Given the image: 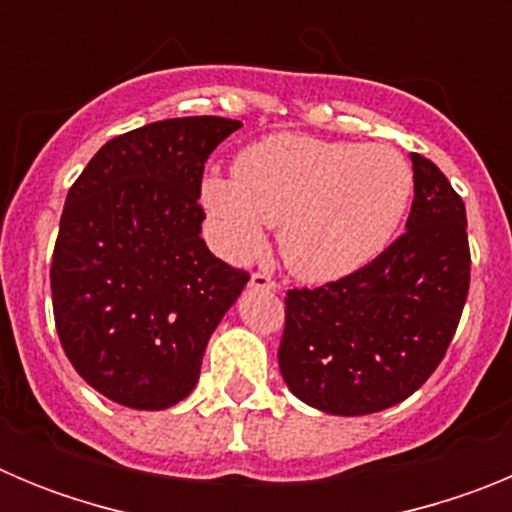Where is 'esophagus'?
<instances>
[{
	"label": "esophagus",
	"instance_id": "obj_1",
	"mask_svg": "<svg viewBox=\"0 0 512 512\" xmlns=\"http://www.w3.org/2000/svg\"><path fill=\"white\" fill-rule=\"evenodd\" d=\"M251 287L253 289H277L279 284L274 282V279H271L269 274H264V271H253V274H251Z\"/></svg>",
	"mask_w": 512,
	"mask_h": 512
}]
</instances>
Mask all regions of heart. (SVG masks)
<instances>
[{"label": "heart", "instance_id": "b5f03b06", "mask_svg": "<svg viewBox=\"0 0 512 512\" xmlns=\"http://www.w3.org/2000/svg\"><path fill=\"white\" fill-rule=\"evenodd\" d=\"M233 171L200 187L217 251L251 259L266 246V225H279L284 264L307 282L341 279L377 259L413 194V171L392 148L297 133L253 143Z\"/></svg>", "mask_w": 512, "mask_h": 512}]
</instances>
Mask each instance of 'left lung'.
Listing matches in <instances>:
<instances>
[{"label":"left lung","mask_w":512,"mask_h":512,"mask_svg":"<svg viewBox=\"0 0 512 512\" xmlns=\"http://www.w3.org/2000/svg\"><path fill=\"white\" fill-rule=\"evenodd\" d=\"M405 233L323 287L289 289L279 369L330 415H369L413 395L446 356L469 295L467 210L433 161L410 153Z\"/></svg>","instance_id":"obj_1"}]
</instances>
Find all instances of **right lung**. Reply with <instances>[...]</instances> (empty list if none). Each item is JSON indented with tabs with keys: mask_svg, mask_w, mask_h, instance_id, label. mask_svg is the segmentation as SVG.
Wrapping results in <instances>:
<instances>
[{
	"mask_svg": "<svg viewBox=\"0 0 512 512\" xmlns=\"http://www.w3.org/2000/svg\"><path fill=\"white\" fill-rule=\"evenodd\" d=\"M241 128L174 117L104 143L66 194L51 264L53 318L79 377L133 410L182 402L248 271L202 241V171Z\"/></svg>",
	"mask_w": 512,
	"mask_h": 512,
	"instance_id": "right-lung-1",
	"label": "right lung"
}]
</instances>
